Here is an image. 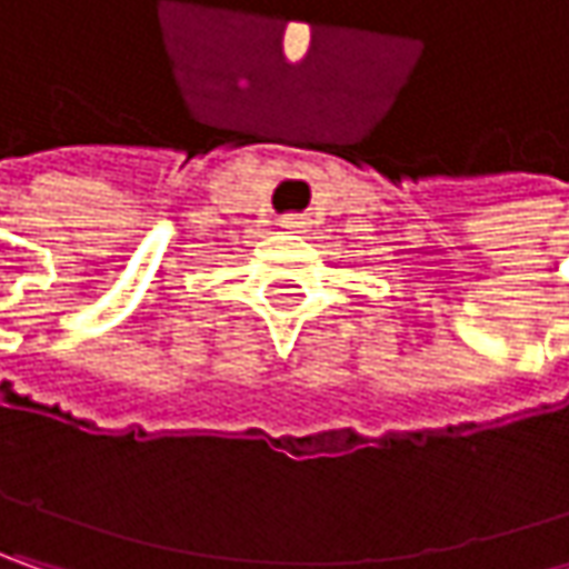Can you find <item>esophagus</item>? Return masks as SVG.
I'll use <instances>...</instances> for the list:
<instances>
[{
	"label": "esophagus",
	"mask_w": 569,
	"mask_h": 569,
	"mask_svg": "<svg viewBox=\"0 0 569 569\" xmlns=\"http://www.w3.org/2000/svg\"><path fill=\"white\" fill-rule=\"evenodd\" d=\"M280 226H283V229H296V232H299V229H306V219H302V216H283V222H280Z\"/></svg>",
	"instance_id": "esophagus-1"
}]
</instances>
